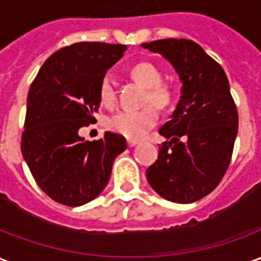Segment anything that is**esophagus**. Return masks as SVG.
<instances>
[{
    "instance_id": "34e87169",
    "label": "esophagus",
    "mask_w": 261,
    "mask_h": 261,
    "mask_svg": "<svg viewBox=\"0 0 261 261\" xmlns=\"http://www.w3.org/2000/svg\"><path fill=\"white\" fill-rule=\"evenodd\" d=\"M127 144H128V147H136L138 141L137 140H127Z\"/></svg>"
}]
</instances>
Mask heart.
<instances>
[{
  "label": "heart",
  "instance_id": "b5f03b06",
  "mask_svg": "<svg viewBox=\"0 0 261 261\" xmlns=\"http://www.w3.org/2000/svg\"><path fill=\"white\" fill-rule=\"evenodd\" d=\"M130 75L136 82L147 88L142 99V103L147 106L138 110H121L109 116L106 119V127L116 134L138 140L145 136L158 121V110L154 107L156 106L158 109L170 108L175 102L176 92L170 84L162 82V72L151 63H138L130 69ZM99 97L103 106H114L117 95L110 78H103L100 81Z\"/></svg>",
  "mask_w": 261,
  "mask_h": 261
}]
</instances>
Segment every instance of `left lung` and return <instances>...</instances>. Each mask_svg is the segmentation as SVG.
<instances>
[{"instance_id": "obj_1", "label": "left lung", "mask_w": 261, "mask_h": 261, "mask_svg": "<svg viewBox=\"0 0 261 261\" xmlns=\"http://www.w3.org/2000/svg\"><path fill=\"white\" fill-rule=\"evenodd\" d=\"M142 47L164 56L183 84L172 120L159 128L169 141L159 145L147 179L169 201L194 202L218 186L230 164L239 119L229 82L193 40L162 39Z\"/></svg>"}]
</instances>
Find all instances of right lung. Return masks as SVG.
I'll use <instances>...</instances> for the list:
<instances>
[{
	"mask_svg": "<svg viewBox=\"0 0 261 261\" xmlns=\"http://www.w3.org/2000/svg\"><path fill=\"white\" fill-rule=\"evenodd\" d=\"M125 50L124 44L74 43L50 56L32 82L20 149L39 187L60 204L80 207L99 196L127 148L124 137L110 131L97 141L78 134L95 121L100 81Z\"/></svg>",
	"mask_w": 261,
	"mask_h": 261,
	"instance_id": "add662e5",
	"label": "right lung"
}]
</instances>
